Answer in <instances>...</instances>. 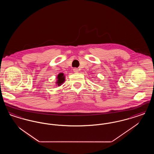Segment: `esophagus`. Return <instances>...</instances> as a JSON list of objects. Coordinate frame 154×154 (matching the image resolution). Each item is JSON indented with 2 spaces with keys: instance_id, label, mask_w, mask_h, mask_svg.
Masks as SVG:
<instances>
[{
  "instance_id": "1",
  "label": "esophagus",
  "mask_w": 154,
  "mask_h": 154,
  "mask_svg": "<svg viewBox=\"0 0 154 154\" xmlns=\"http://www.w3.org/2000/svg\"><path fill=\"white\" fill-rule=\"evenodd\" d=\"M79 70L77 68H74V69H73L74 72H75V73L79 72Z\"/></svg>"
}]
</instances>
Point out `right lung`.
Instances as JSON below:
<instances>
[{"label":"right lung","instance_id":"1","mask_svg":"<svg viewBox=\"0 0 154 154\" xmlns=\"http://www.w3.org/2000/svg\"><path fill=\"white\" fill-rule=\"evenodd\" d=\"M57 81L56 84H57V85L58 86H60V85H62V84H63V82H64V81L65 80V77L63 73H59L57 77Z\"/></svg>","mask_w":154,"mask_h":154}]
</instances>
